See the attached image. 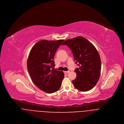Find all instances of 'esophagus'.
<instances>
[{"label":"esophagus","instance_id":"1","mask_svg":"<svg viewBox=\"0 0 124 124\" xmlns=\"http://www.w3.org/2000/svg\"><path fill=\"white\" fill-rule=\"evenodd\" d=\"M70 72V71L69 70V71H64V73L65 74H68V73H69Z\"/></svg>","mask_w":124,"mask_h":124}]
</instances>
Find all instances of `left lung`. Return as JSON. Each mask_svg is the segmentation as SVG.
<instances>
[{
    "label": "left lung",
    "instance_id": "8db88e82",
    "mask_svg": "<svg viewBox=\"0 0 124 124\" xmlns=\"http://www.w3.org/2000/svg\"><path fill=\"white\" fill-rule=\"evenodd\" d=\"M62 45L67 46L72 51L79 66L75 70L77 77L72 81L75 87L81 92L91 90L97 83L101 74V61L97 50L82 36L66 40Z\"/></svg>",
    "mask_w": 124,
    "mask_h": 124
}]
</instances>
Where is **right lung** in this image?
<instances>
[{
  "label": "right lung",
  "instance_id": "add662e5",
  "mask_svg": "<svg viewBox=\"0 0 124 124\" xmlns=\"http://www.w3.org/2000/svg\"><path fill=\"white\" fill-rule=\"evenodd\" d=\"M64 40L38 42L32 47L27 60V69L34 84L41 90L52 93L61 86L64 74L54 69V58Z\"/></svg>",
  "mask_w": 124,
  "mask_h": 124
}]
</instances>
